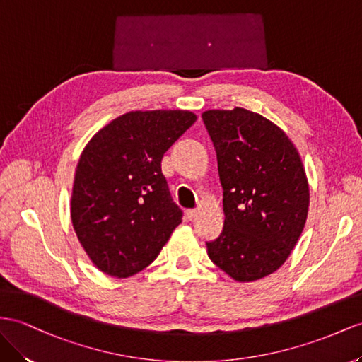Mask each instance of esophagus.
<instances>
[{"label": "esophagus", "instance_id": "1", "mask_svg": "<svg viewBox=\"0 0 362 362\" xmlns=\"http://www.w3.org/2000/svg\"><path fill=\"white\" fill-rule=\"evenodd\" d=\"M197 214H199V211H197V209H187V218H188V220L196 218V217H197Z\"/></svg>", "mask_w": 362, "mask_h": 362}]
</instances>
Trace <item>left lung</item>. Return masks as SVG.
<instances>
[{
	"mask_svg": "<svg viewBox=\"0 0 362 362\" xmlns=\"http://www.w3.org/2000/svg\"><path fill=\"white\" fill-rule=\"evenodd\" d=\"M223 188L225 226L208 255L235 281H255L280 267L303 233L309 183L301 157L280 127L246 108L208 110Z\"/></svg>",
	"mask_w": 362,
	"mask_h": 362,
	"instance_id": "left-lung-1",
	"label": "left lung"
}]
</instances>
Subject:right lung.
<instances>
[{"label":"right lung","mask_w":362,"mask_h":362,"mask_svg":"<svg viewBox=\"0 0 362 362\" xmlns=\"http://www.w3.org/2000/svg\"><path fill=\"white\" fill-rule=\"evenodd\" d=\"M196 120L187 110L129 111L86 145L70 212L79 243L99 271L117 278L141 272L182 223L160 163Z\"/></svg>","instance_id":"1"}]
</instances>
